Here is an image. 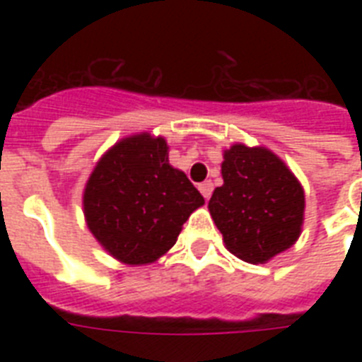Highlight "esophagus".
Wrapping results in <instances>:
<instances>
[{
	"instance_id": "esophagus-1",
	"label": "esophagus",
	"mask_w": 362,
	"mask_h": 362,
	"mask_svg": "<svg viewBox=\"0 0 362 362\" xmlns=\"http://www.w3.org/2000/svg\"><path fill=\"white\" fill-rule=\"evenodd\" d=\"M212 189H214V186H212V182H203V184H199V192H201V195H203L206 201L210 199V195H212Z\"/></svg>"
}]
</instances>
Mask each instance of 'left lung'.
Listing matches in <instances>:
<instances>
[{"label":"left lung","mask_w":362,"mask_h":362,"mask_svg":"<svg viewBox=\"0 0 362 362\" xmlns=\"http://www.w3.org/2000/svg\"><path fill=\"white\" fill-rule=\"evenodd\" d=\"M223 186L209 210L233 255L259 264L298 240L304 223V189L291 169L264 146L233 144L223 152Z\"/></svg>","instance_id":"8db88e82"}]
</instances>
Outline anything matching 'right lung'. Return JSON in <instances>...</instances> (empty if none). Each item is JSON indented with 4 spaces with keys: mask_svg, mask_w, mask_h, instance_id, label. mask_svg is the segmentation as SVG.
I'll use <instances>...</instances> for the list:
<instances>
[{
    "mask_svg": "<svg viewBox=\"0 0 362 362\" xmlns=\"http://www.w3.org/2000/svg\"><path fill=\"white\" fill-rule=\"evenodd\" d=\"M203 204L187 176L169 163L167 141L146 131L110 146L82 195L93 238L129 267L150 264L169 252L182 226Z\"/></svg>",
    "mask_w": 362,
    "mask_h": 362,
    "instance_id": "obj_1",
    "label": "right lung"
}]
</instances>
